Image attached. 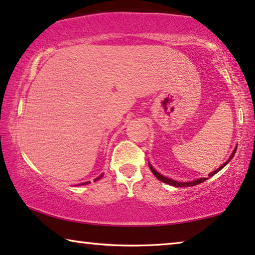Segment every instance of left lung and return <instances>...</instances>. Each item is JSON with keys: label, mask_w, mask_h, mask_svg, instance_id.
Returning a JSON list of instances; mask_svg holds the SVG:
<instances>
[{"label": "left lung", "mask_w": 255, "mask_h": 255, "mask_svg": "<svg viewBox=\"0 0 255 255\" xmlns=\"http://www.w3.org/2000/svg\"><path fill=\"white\" fill-rule=\"evenodd\" d=\"M236 151H237V148L234 150V152H232V155L230 156V158H229V160L228 162H225L223 165H222V166H220L217 168V170H215L214 172H211V173L209 174V177H213L214 174H216L218 171H221L222 168H223L225 165H227L229 162H230V160L232 159V157L235 156V153H236ZM149 167H150V170H151V172L153 173V175H155V177L158 179V180H160V181H163V182H165V184H167V185H171V186H175V187H191V186H195V185H199V184H201V182H203V181H206L207 179H209V178H201V179H196V180H194V181H188V182H180V181H175V180H172V179H168V178H166V177H164V175H162V174H159L158 172H157L155 168H153L151 165L149 164Z\"/></svg>", "instance_id": "obj_1"}]
</instances>
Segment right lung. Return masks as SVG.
<instances>
[{
    "instance_id": "1",
    "label": "right lung",
    "mask_w": 255,
    "mask_h": 255,
    "mask_svg": "<svg viewBox=\"0 0 255 255\" xmlns=\"http://www.w3.org/2000/svg\"><path fill=\"white\" fill-rule=\"evenodd\" d=\"M103 175H104V174H100V175H99V177L96 179V180H99V179H100V178H102V177H103ZM88 182H90V181H88ZM88 182H84V184H88ZM84 184H81V185H84Z\"/></svg>"
}]
</instances>
